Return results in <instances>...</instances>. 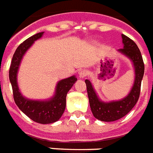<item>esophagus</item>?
I'll list each match as a JSON object with an SVG mask.
<instances>
[{
	"instance_id": "esophagus-1",
	"label": "esophagus",
	"mask_w": 153,
	"mask_h": 153,
	"mask_svg": "<svg viewBox=\"0 0 153 153\" xmlns=\"http://www.w3.org/2000/svg\"><path fill=\"white\" fill-rule=\"evenodd\" d=\"M88 72L86 69H81L80 71H79V76H80V78H84L88 75Z\"/></svg>"
}]
</instances>
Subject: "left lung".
Wrapping results in <instances>:
<instances>
[{
  "mask_svg": "<svg viewBox=\"0 0 153 153\" xmlns=\"http://www.w3.org/2000/svg\"><path fill=\"white\" fill-rule=\"evenodd\" d=\"M122 38L123 48L118 50V52L131 61L135 73L134 85L129 94L120 100L104 102L97 96L90 80H85L91 112L95 118L102 122H114L126 115L135 106L140 96V84L145 72L142 56L133 40L125 35H122Z\"/></svg>",
  "mask_w": 153,
  "mask_h": 153,
  "instance_id": "left-lung-1",
  "label": "left lung"
}]
</instances>
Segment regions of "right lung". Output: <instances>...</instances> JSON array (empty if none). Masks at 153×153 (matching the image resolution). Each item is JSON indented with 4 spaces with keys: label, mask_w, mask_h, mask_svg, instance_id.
<instances>
[{
    "label": "right lung",
    "mask_w": 153,
    "mask_h": 153,
    "mask_svg": "<svg viewBox=\"0 0 153 153\" xmlns=\"http://www.w3.org/2000/svg\"><path fill=\"white\" fill-rule=\"evenodd\" d=\"M43 33L39 32L28 38L17 47L10 65L9 80L13 88L15 102L19 110L35 123L50 124L59 120L63 114L66 106L67 93L77 79L75 76H72L59 80L56 85L54 95L48 100H30L22 95L17 83V73L19 65L28 49L36 40L42 38Z\"/></svg>",
    "instance_id": "obj_1"
}]
</instances>
